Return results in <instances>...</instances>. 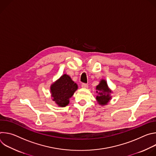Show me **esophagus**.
Returning <instances> with one entry per match:
<instances>
[{
    "label": "esophagus",
    "instance_id": "esophagus-1",
    "mask_svg": "<svg viewBox=\"0 0 156 156\" xmlns=\"http://www.w3.org/2000/svg\"><path fill=\"white\" fill-rule=\"evenodd\" d=\"M81 87H82L83 88H87V87H88V85H87V84H86V83H83V84H81Z\"/></svg>",
    "mask_w": 156,
    "mask_h": 156
}]
</instances>
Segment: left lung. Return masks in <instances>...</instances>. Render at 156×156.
<instances>
[{
    "mask_svg": "<svg viewBox=\"0 0 156 156\" xmlns=\"http://www.w3.org/2000/svg\"><path fill=\"white\" fill-rule=\"evenodd\" d=\"M96 100L99 105H104L110 101L112 97L110 96V93H112L108 87L107 83L105 80H101L99 84L96 86Z\"/></svg>",
    "mask_w": 156,
    "mask_h": 156,
    "instance_id": "1",
    "label": "left lung"
}]
</instances>
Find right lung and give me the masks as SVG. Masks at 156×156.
Instances as JSON below:
<instances>
[{"label":"right lung","mask_w":156,"mask_h":156,"mask_svg":"<svg viewBox=\"0 0 156 156\" xmlns=\"http://www.w3.org/2000/svg\"><path fill=\"white\" fill-rule=\"evenodd\" d=\"M78 85L68 75L64 74L51 86L53 101L63 107L69 104V99L77 90Z\"/></svg>","instance_id":"add662e5"}]
</instances>
